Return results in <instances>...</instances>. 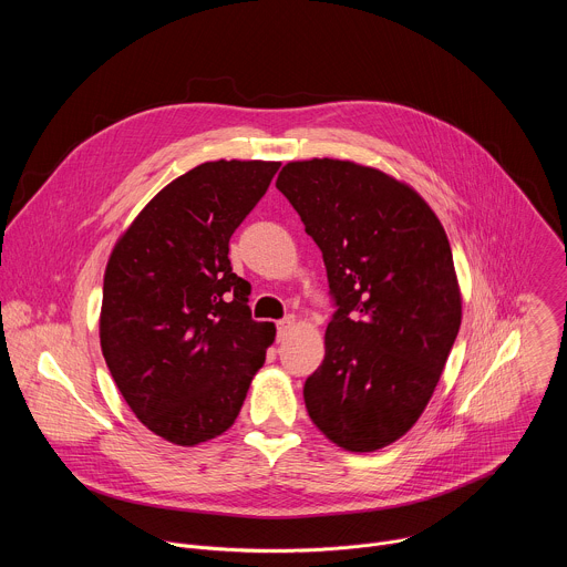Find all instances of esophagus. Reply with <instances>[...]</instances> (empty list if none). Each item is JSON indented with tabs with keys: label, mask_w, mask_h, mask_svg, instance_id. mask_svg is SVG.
Listing matches in <instances>:
<instances>
[{
	"label": "esophagus",
	"mask_w": 567,
	"mask_h": 567,
	"mask_svg": "<svg viewBox=\"0 0 567 567\" xmlns=\"http://www.w3.org/2000/svg\"><path fill=\"white\" fill-rule=\"evenodd\" d=\"M293 328H296V318H293V316L282 318V320L278 322V341H285V339L293 332Z\"/></svg>",
	"instance_id": "1"
}]
</instances>
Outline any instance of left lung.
Masks as SVG:
<instances>
[{"mask_svg": "<svg viewBox=\"0 0 567 567\" xmlns=\"http://www.w3.org/2000/svg\"><path fill=\"white\" fill-rule=\"evenodd\" d=\"M276 188L322 251L339 307L305 381L307 413L346 451L383 449L422 417L462 322L444 226L415 188L354 161H289Z\"/></svg>", "mask_w": 567, "mask_h": 567, "instance_id": "8db88e82", "label": "left lung"}]
</instances>
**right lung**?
I'll return each instance as SVG.
<instances>
[{
    "instance_id": "right-lung-1",
    "label": "right lung",
    "mask_w": 567,
    "mask_h": 567,
    "mask_svg": "<svg viewBox=\"0 0 567 567\" xmlns=\"http://www.w3.org/2000/svg\"><path fill=\"white\" fill-rule=\"evenodd\" d=\"M278 168L206 161L147 202L107 260L105 363L141 424L177 446L233 426L276 339L274 322L251 318V285L233 274L228 239Z\"/></svg>"
}]
</instances>
